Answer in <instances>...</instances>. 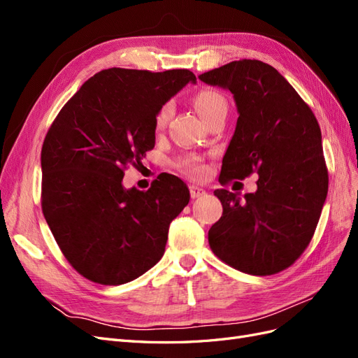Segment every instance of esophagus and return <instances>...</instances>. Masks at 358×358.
I'll return each instance as SVG.
<instances>
[{"label":"esophagus","instance_id":"34e87169","mask_svg":"<svg viewBox=\"0 0 358 358\" xmlns=\"http://www.w3.org/2000/svg\"><path fill=\"white\" fill-rule=\"evenodd\" d=\"M189 194H191V199H199V197L204 196L206 189H203L201 187H197V185H189Z\"/></svg>","mask_w":358,"mask_h":358}]
</instances>
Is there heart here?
Returning a JSON list of instances; mask_svg holds the SVG:
<instances>
[{
    "instance_id": "1",
    "label": "heart",
    "mask_w": 358,
    "mask_h": 358,
    "mask_svg": "<svg viewBox=\"0 0 358 358\" xmlns=\"http://www.w3.org/2000/svg\"><path fill=\"white\" fill-rule=\"evenodd\" d=\"M194 106H196L197 112L201 115L206 122L210 117L218 115L220 112H227V100L224 96L215 90H201L200 92L194 96ZM171 116V107L169 104L162 106L155 115V129L157 131H162L166 128L169 119ZM178 167L183 170L188 175L200 176L203 173V166L200 164V159L197 157H185L178 161Z\"/></svg>"
}]
</instances>
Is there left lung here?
<instances>
[{
	"mask_svg": "<svg viewBox=\"0 0 358 358\" xmlns=\"http://www.w3.org/2000/svg\"><path fill=\"white\" fill-rule=\"evenodd\" d=\"M199 79L229 90L239 112L220 182L258 175L257 191L243 200L213 191L224 210L209 230L210 249L243 273L282 272L312 241L329 191L317 117L284 76L262 61H233Z\"/></svg>",
	"mask_w": 358,
	"mask_h": 358,
	"instance_id": "1",
	"label": "left lung"
}]
</instances>
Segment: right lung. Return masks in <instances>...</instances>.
Masks as SVG:
<instances>
[{"mask_svg":"<svg viewBox=\"0 0 358 358\" xmlns=\"http://www.w3.org/2000/svg\"><path fill=\"white\" fill-rule=\"evenodd\" d=\"M189 70L109 69L86 80L52 122L41 148V209L76 272L101 285L142 276L164 255L170 222L189 201L185 183L157 178L122 187L124 170L155 146V115Z\"/></svg>","mask_w":358,"mask_h":358,"instance_id":"add662e5","label":"right lung"}]
</instances>
